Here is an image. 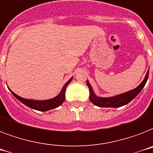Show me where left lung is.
Returning <instances> with one entry per match:
<instances>
[{"label": "left lung", "instance_id": "left-lung-1", "mask_svg": "<svg viewBox=\"0 0 153 153\" xmlns=\"http://www.w3.org/2000/svg\"><path fill=\"white\" fill-rule=\"evenodd\" d=\"M149 70L147 72V74L145 76V79L141 82V84L138 87H137L135 89L128 91V92H126V93L118 95L117 96L110 98L97 97L94 93L91 84H89L88 81L87 80V85L89 88V91H90V96H89L90 101L100 107H119L124 106V105L129 103L131 100H134V98L140 93V91L142 90L146 82H147L148 78H149Z\"/></svg>", "mask_w": 153, "mask_h": 153}]
</instances>
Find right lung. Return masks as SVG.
<instances>
[{"instance_id": "right-lung-1", "label": "right lung", "mask_w": 153, "mask_h": 153, "mask_svg": "<svg viewBox=\"0 0 153 153\" xmlns=\"http://www.w3.org/2000/svg\"><path fill=\"white\" fill-rule=\"evenodd\" d=\"M73 80V77L69 79V80L68 82H66V84H65L63 88H62V91H61V93L58 95L57 96H56L55 98L53 99H51V100H44V101H37V100H26V99H24V98L19 97V96H17L16 94H15L13 91H11V92L13 93V96L16 98L17 100H19L21 102H23L24 104H25L26 106H27L28 107H30L32 109L37 110V111H49V110L53 109V108H56V107H59L60 105L62 104V102L65 101V89H66V87L68 86V84L71 82V80Z\"/></svg>"}]
</instances>
